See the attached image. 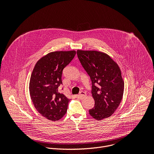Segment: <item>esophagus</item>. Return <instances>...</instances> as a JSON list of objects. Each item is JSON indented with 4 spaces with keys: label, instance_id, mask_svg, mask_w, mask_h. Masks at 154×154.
I'll use <instances>...</instances> for the list:
<instances>
[{
    "label": "esophagus",
    "instance_id": "esophagus-1",
    "mask_svg": "<svg viewBox=\"0 0 154 154\" xmlns=\"http://www.w3.org/2000/svg\"><path fill=\"white\" fill-rule=\"evenodd\" d=\"M86 94L85 93H84V92H81L79 94H78V95L76 96V97H77V99H82L84 98V97H86Z\"/></svg>",
    "mask_w": 154,
    "mask_h": 154
}]
</instances>
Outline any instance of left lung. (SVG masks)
<instances>
[{"mask_svg": "<svg viewBox=\"0 0 154 154\" xmlns=\"http://www.w3.org/2000/svg\"><path fill=\"white\" fill-rule=\"evenodd\" d=\"M83 68L92 82L94 106L90 115L100 121L111 116L122 99L124 82L118 64L106 54L96 51H77Z\"/></svg>", "mask_w": 154, "mask_h": 154, "instance_id": "left-lung-1", "label": "left lung"}]
</instances>
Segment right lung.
I'll use <instances>...</instances> for the list:
<instances>
[{"label": "right lung", "mask_w": 154, "mask_h": 154, "mask_svg": "<svg viewBox=\"0 0 154 154\" xmlns=\"http://www.w3.org/2000/svg\"><path fill=\"white\" fill-rule=\"evenodd\" d=\"M75 51H55L41 58L32 71L29 91L36 110L51 121L60 119L67 112L69 99L58 92L63 69L72 61Z\"/></svg>", "instance_id": "obj_1"}]
</instances>
